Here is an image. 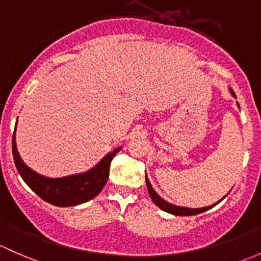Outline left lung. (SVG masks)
<instances>
[{"label": "left lung", "mask_w": 261, "mask_h": 261, "mask_svg": "<svg viewBox=\"0 0 261 261\" xmlns=\"http://www.w3.org/2000/svg\"><path fill=\"white\" fill-rule=\"evenodd\" d=\"M230 91H231L232 96H234V97H235L234 91H232L231 89H230ZM146 186H147V190H149L150 197H151L152 202L156 205V206H159L161 210L166 211V213L174 214V215H179V216H190V215H197V214H200V213H204V211L209 210V209H211V207L215 206L216 204H219V202H220L221 200H223L224 197H225L224 196L223 199L220 200V201H218V202H216V204L211 205V206L200 207V209H190V207L176 206V205H172V204H170V202L165 201V200H164L163 197H160V196L158 195V194H156V191L152 189L151 184H150V181H149V179H147V176H146Z\"/></svg>", "instance_id": "obj_1"}]
</instances>
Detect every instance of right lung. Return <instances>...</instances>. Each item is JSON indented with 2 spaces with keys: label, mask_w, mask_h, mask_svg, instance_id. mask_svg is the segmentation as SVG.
<instances>
[{
  "label": "right lung",
  "mask_w": 261,
  "mask_h": 261,
  "mask_svg": "<svg viewBox=\"0 0 261 261\" xmlns=\"http://www.w3.org/2000/svg\"><path fill=\"white\" fill-rule=\"evenodd\" d=\"M120 150L121 147H117L112 152H109L94 169L84 174L50 179L38 175L34 170L24 165L16 149L15 134L12 136L13 160L22 179L41 199L55 206L62 207L75 206L98 195L109 179L112 159Z\"/></svg>",
  "instance_id": "obj_1"
}]
</instances>
